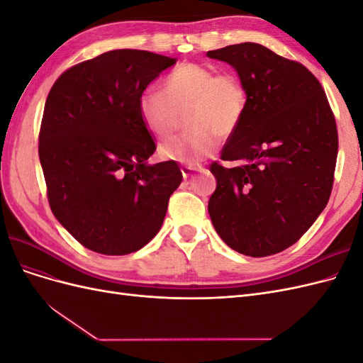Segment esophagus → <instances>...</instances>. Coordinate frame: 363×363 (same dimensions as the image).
<instances>
[{"label": "esophagus", "mask_w": 363, "mask_h": 363, "mask_svg": "<svg viewBox=\"0 0 363 363\" xmlns=\"http://www.w3.org/2000/svg\"><path fill=\"white\" fill-rule=\"evenodd\" d=\"M200 171H203L201 167H183L182 168V174H183L184 179H189V177H192L195 172H200Z\"/></svg>", "instance_id": "1"}]
</instances>
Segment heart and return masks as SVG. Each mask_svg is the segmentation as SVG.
<instances>
[{
  "label": "heart",
  "mask_w": 363,
  "mask_h": 363,
  "mask_svg": "<svg viewBox=\"0 0 363 363\" xmlns=\"http://www.w3.org/2000/svg\"><path fill=\"white\" fill-rule=\"evenodd\" d=\"M162 91L140 94L142 123L157 138H168L186 108L184 125L189 128L160 145L159 155L164 160L195 164L211 157L218 148V136L232 135L245 113L247 91L239 77L216 72L207 65H179L164 77Z\"/></svg>",
  "instance_id": "b5f03b06"
}]
</instances>
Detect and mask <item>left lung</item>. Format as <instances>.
I'll list each match as a JSON object with an SVG mask.
<instances>
[{"label": "left lung", "instance_id": "obj_1", "mask_svg": "<svg viewBox=\"0 0 363 363\" xmlns=\"http://www.w3.org/2000/svg\"><path fill=\"white\" fill-rule=\"evenodd\" d=\"M227 62L247 91V107L213 162L208 215L224 242L265 257L289 248L324 211L332 194L337 128L316 77L259 43L207 51Z\"/></svg>", "mask_w": 363, "mask_h": 363}]
</instances>
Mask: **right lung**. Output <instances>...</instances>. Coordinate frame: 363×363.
<instances>
[{"instance_id": "add662e5", "label": "right lung", "mask_w": 363, "mask_h": 363, "mask_svg": "<svg viewBox=\"0 0 363 363\" xmlns=\"http://www.w3.org/2000/svg\"><path fill=\"white\" fill-rule=\"evenodd\" d=\"M175 59L113 50L65 71L43 108L39 159L57 221L95 252L124 256L155 238L172 192L177 162L148 164L155 139L139 96Z\"/></svg>"}]
</instances>
